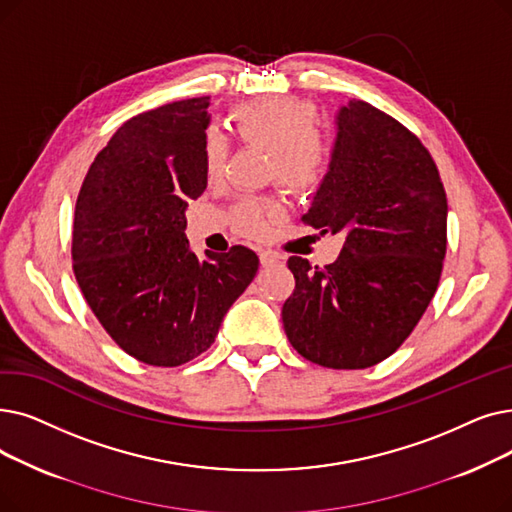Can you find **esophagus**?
I'll return each instance as SVG.
<instances>
[{
    "mask_svg": "<svg viewBox=\"0 0 512 512\" xmlns=\"http://www.w3.org/2000/svg\"><path fill=\"white\" fill-rule=\"evenodd\" d=\"M259 263L263 268H270V265L278 263V255H274L272 251H259Z\"/></svg>",
    "mask_w": 512,
    "mask_h": 512,
    "instance_id": "1",
    "label": "esophagus"
}]
</instances>
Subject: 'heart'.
Here are the masks:
<instances>
[{
  "instance_id": "obj_1",
  "label": "heart",
  "mask_w": 512,
  "mask_h": 512,
  "mask_svg": "<svg viewBox=\"0 0 512 512\" xmlns=\"http://www.w3.org/2000/svg\"><path fill=\"white\" fill-rule=\"evenodd\" d=\"M234 125L240 138L270 152L276 180L297 192L316 188L326 175L330 148L318 127L314 106L293 98H265L244 104L236 110ZM228 157V144L217 131H209L205 142V169L209 177H219ZM263 207L255 201H242L232 211V224L244 236H257L265 228Z\"/></svg>"
}]
</instances>
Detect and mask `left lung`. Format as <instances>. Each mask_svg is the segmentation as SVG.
Returning a JSON list of instances; mask_svg holds the SVG:
<instances>
[{"label": "left lung", "instance_id": "obj_1", "mask_svg": "<svg viewBox=\"0 0 512 512\" xmlns=\"http://www.w3.org/2000/svg\"><path fill=\"white\" fill-rule=\"evenodd\" d=\"M330 165L303 217L343 234L337 261L291 257L284 332L305 360L368 368L402 345L431 303L446 257L448 198L429 150L364 100L335 115Z\"/></svg>", "mask_w": 512, "mask_h": 512}]
</instances>
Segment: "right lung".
<instances>
[{
	"mask_svg": "<svg viewBox=\"0 0 512 512\" xmlns=\"http://www.w3.org/2000/svg\"><path fill=\"white\" fill-rule=\"evenodd\" d=\"M209 96L129 119L81 186L73 268L113 341L150 366H180L207 351L232 303L257 274L247 247L198 259L188 201L207 188Z\"/></svg>",
	"mask_w": 512,
	"mask_h": 512,
	"instance_id": "right-lung-1",
	"label": "right lung"
}]
</instances>
